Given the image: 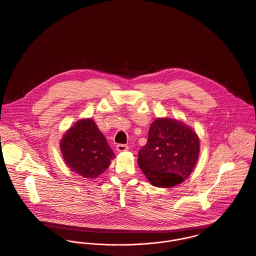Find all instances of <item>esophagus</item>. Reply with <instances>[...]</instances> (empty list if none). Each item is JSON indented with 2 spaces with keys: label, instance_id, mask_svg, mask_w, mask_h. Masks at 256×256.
I'll use <instances>...</instances> for the list:
<instances>
[{
  "label": "esophagus",
  "instance_id": "obj_1",
  "mask_svg": "<svg viewBox=\"0 0 256 256\" xmlns=\"http://www.w3.org/2000/svg\"><path fill=\"white\" fill-rule=\"evenodd\" d=\"M128 150V146L126 144H120L116 146V150L120 152H126Z\"/></svg>",
  "mask_w": 256,
  "mask_h": 256
}]
</instances>
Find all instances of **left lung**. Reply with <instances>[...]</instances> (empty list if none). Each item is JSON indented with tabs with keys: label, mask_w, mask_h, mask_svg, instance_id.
<instances>
[{
	"label": "left lung",
	"mask_w": 256,
	"mask_h": 256,
	"mask_svg": "<svg viewBox=\"0 0 256 256\" xmlns=\"http://www.w3.org/2000/svg\"><path fill=\"white\" fill-rule=\"evenodd\" d=\"M197 134L186 124L171 118H156L146 146L138 152V165L157 187L180 184L193 171L199 156Z\"/></svg>",
	"instance_id": "8db88e82"
}]
</instances>
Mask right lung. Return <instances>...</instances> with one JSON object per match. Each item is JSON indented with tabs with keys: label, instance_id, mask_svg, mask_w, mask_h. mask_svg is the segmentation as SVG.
<instances>
[{
	"label": "right lung",
	"instance_id": "1",
	"mask_svg": "<svg viewBox=\"0 0 256 256\" xmlns=\"http://www.w3.org/2000/svg\"><path fill=\"white\" fill-rule=\"evenodd\" d=\"M60 148L69 168L85 178L102 174L114 157L106 140L90 118L77 122L63 136Z\"/></svg>",
	"mask_w": 256,
	"mask_h": 256
}]
</instances>
